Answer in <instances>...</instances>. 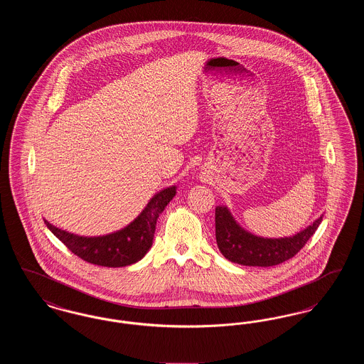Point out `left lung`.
I'll use <instances>...</instances> for the list:
<instances>
[{
    "mask_svg": "<svg viewBox=\"0 0 364 364\" xmlns=\"http://www.w3.org/2000/svg\"><path fill=\"white\" fill-rule=\"evenodd\" d=\"M322 217L287 237H262L244 229L228 206L215 208V239L226 259L242 266H276L294 257L315 233Z\"/></svg>",
    "mask_w": 364,
    "mask_h": 364,
    "instance_id": "1",
    "label": "left lung"
}]
</instances>
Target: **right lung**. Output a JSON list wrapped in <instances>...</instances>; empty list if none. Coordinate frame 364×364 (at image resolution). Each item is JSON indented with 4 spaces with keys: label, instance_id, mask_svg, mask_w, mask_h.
Segmentation results:
<instances>
[{
    "label": "right lung",
    "instance_id": "add662e5",
    "mask_svg": "<svg viewBox=\"0 0 364 364\" xmlns=\"http://www.w3.org/2000/svg\"><path fill=\"white\" fill-rule=\"evenodd\" d=\"M176 186L156 192L138 217L122 229L102 236H80L63 230L43 218L53 235L86 262L106 267H122L141 259L153 245L156 220L176 195Z\"/></svg>",
    "mask_w": 364,
    "mask_h": 364
}]
</instances>
